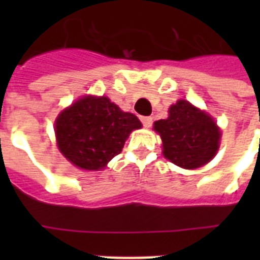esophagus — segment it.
<instances>
[{
  "label": "esophagus",
  "instance_id": "1",
  "mask_svg": "<svg viewBox=\"0 0 260 260\" xmlns=\"http://www.w3.org/2000/svg\"><path fill=\"white\" fill-rule=\"evenodd\" d=\"M140 120H142L143 125L146 126V128H150V126L152 125V117H150V116H147V117H142Z\"/></svg>",
  "mask_w": 260,
  "mask_h": 260
}]
</instances>
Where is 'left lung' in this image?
<instances>
[{
  "label": "left lung",
  "mask_w": 260,
  "mask_h": 260,
  "mask_svg": "<svg viewBox=\"0 0 260 260\" xmlns=\"http://www.w3.org/2000/svg\"><path fill=\"white\" fill-rule=\"evenodd\" d=\"M154 129L162 138L165 158L186 170L206 165L220 147L221 132L213 117L185 100L171 105L169 117L155 121Z\"/></svg>",
  "instance_id": "1"
}]
</instances>
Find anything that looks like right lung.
Returning a JSON list of instances; mask_svg holds the SVG:
<instances>
[{"label":"right lung","instance_id":"1","mask_svg":"<svg viewBox=\"0 0 260 260\" xmlns=\"http://www.w3.org/2000/svg\"><path fill=\"white\" fill-rule=\"evenodd\" d=\"M139 128L142 122L135 114L122 112L105 95L79 98L55 121L59 151L82 170H102Z\"/></svg>","mask_w":260,"mask_h":260}]
</instances>
